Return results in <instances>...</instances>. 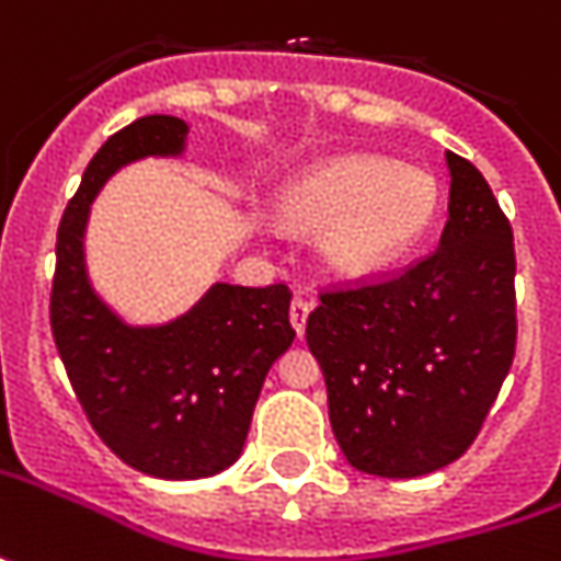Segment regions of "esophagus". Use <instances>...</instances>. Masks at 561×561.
<instances>
[{
    "mask_svg": "<svg viewBox=\"0 0 561 561\" xmlns=\"http://www.w3.org/2000/svg\"><path fill=\"white\" fill-rule=\"evenodd\" d=\"M310 310H313V304L304 298L291 300V307H288V319H291V325H295V332L304 335V329H307V317H310Z\"/></svg>",
    "mask_w": 561,
    "mask_h": 561,
    "instance_id": "esophagus-1",
    "label": "esophagus"
}]
</instances>
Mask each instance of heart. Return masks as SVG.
Segmentation results:
<instances>
[{
  "label": "heart",
  "mask_w": 561,
  "mask_h": 561,
  "mask_svg": "<svg viewBox=\"0 0 561 561\" xmlns=\"http://www.w3.org/2000/svg\"><path fill=\"white\" fill-rule=\"evenodd\" d=\"M435 176L391 158L347 154L307 170L288 185L282 217L300 229H322L325 270L359 279L407 257L437 220Z\"/></svg>",
  "instance_id": "b5f03b06"
}]
</instances>
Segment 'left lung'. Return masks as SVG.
Here are the masks:
<instances>
[{"label": "left lung", "mask_w": 561, "mask_h": 561, "mask_svg": "<svg viewBox=\"0 0 561 561\" xmlns=\"http://www.w3.org/2000/svg\"><path fill=\"white\" fill-rule=\"evenodd\" d=\"M444 158L435 254L397 279L322 295L307 319L341 454L378 478H419L466 454L515 357L510 220L466 158Z\"/></svg>", "instance_id": "left-lung-1"}]
</instances>
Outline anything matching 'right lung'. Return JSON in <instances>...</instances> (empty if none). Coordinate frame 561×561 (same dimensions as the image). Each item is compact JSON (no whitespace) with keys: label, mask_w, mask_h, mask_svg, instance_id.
I'll return each instance as SVG.
<instances>
[{"label":"right lung","mask_w":561,"mask_h":561,"mask_svg":"<svg viewBox=\"0 0 561 561\" xmlns=\"http://www.w3.org/2000/svg\"><path fill=\"white\" fill-rule=\"evenodd\" d=\"M188 124L139 117L89 161L58 226L51 335L92 428L126 466L151 478L192 481L242 456L270 366L291 347V291L214 282L185 313L133 325L92 288L89 207L102 185L142 158H183Z\"/></svg>","instance_id":"right-lung-1"}]
</instances>
